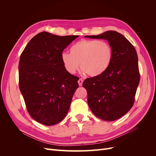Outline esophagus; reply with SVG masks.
Wrapping results in <instances>:
<instances>
[{
    "label": "esophagus",
    "mask_w": 156,
    "mask_h": 156,
    "mask_svg": "<svg viewBox=\"0 0 156 156\" xmlns=\"http://www.w3.org/2000/svg\"><path fill=\"white\" fill-rule=\"evenodd\" d=\"M83 82V80L82 79H79L78 83H79V87H81V86H82Z\"/></svg>",
    "instance_id": "34e87169"
}]
</instances>
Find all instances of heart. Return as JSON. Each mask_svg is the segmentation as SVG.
<instances>
[{
  "label": "heart",
  "instance_id": "1",
  "mask_svg": "<svg viewBox=\"0 0 156 156\" xmlns=\"http://www.w3.org/2000/svg\"><path fill=\"white\" fill-rule=\"evenodd\" d=\"M70 53L64 52L61 60L66 70L75 74L79 66L83 73L90 77L103 74L109 67L112 57V49L106 41L81 40L70 48Z\"/></svg>",
  "mask_w": 156,
  "mask_h": 156
}]
</instances>
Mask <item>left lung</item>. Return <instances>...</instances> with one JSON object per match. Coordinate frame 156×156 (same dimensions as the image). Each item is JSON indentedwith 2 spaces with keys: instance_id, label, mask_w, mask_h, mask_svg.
I'll return each instance as SVG.
<instances>
[{
  "instance_id": "left-lung-1",
  "label": "left lung",
  "mask_w": 156,
  "mask_h": 156,
  "mask_svg": "<svg viewBox=\"0 0 156 156\" xmlns=\"http://www.w3.org/2000/svg\"><path fill=\"white\" fill-rule=\"evenodd\" d=\"M86 37L106 40L112 49L108 69L99 76L85 79L83 83L87 90L88 106L101 120H116L133 105L140 81L137 54L134 46L114 30Z\"/></svg>"
}]
</instances>
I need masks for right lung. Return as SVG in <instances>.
Here are the masks:
<instances>
[{"label":"right lung","instance_id":"right-lung-1","mask_svg":"<svg viewBox=\"0 0 156 156\" xmlns=\"http://www.w3.org/2000/svg\"><path fill=\"white\" fill-rule=\"evenodd\" d=\"M78 37L42 32L32 37L21 55L20 91L29 115L41 124H58L69 111L79 78L66 70L61 55Z\"/></svg>","mask_w":156,"mask_h":156}]
</instances>
